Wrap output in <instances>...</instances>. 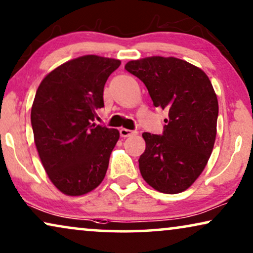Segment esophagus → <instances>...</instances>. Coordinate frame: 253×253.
Masks as SVG:
<instances>
[{"label": "esophagus", "instance_id": "esophagus-1", "mask_svg": "<svg viewBox=\"0 0 253 253\" xmlns=\"http://www.w3.org/2000/svg\"><path fill=\"white\" fill-rule=\"evenodd\" d=\"M137 132L135 130H130V129H127V128H121L120 129V136L121 137H128V136H132V135H136Z\"/></svg>", "mask_w": 253, "mask_h": 253}]
</instances>
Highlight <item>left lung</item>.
<instances>
[{"mask_svg":"<svg viewBox=\"0 0 253 253\" xmlns=\"http://www.w3.org/2000/svg\"><path fill=\"white\" fill-rule=\"evenodd\" d=\"M125 69L144 83L155 107L169 112L163 135L142 134L141 176L158 192L180 193L198 179L214 148L218 103L211 80L173 56L132 60Z\"/></svg>","mask_w":253,"mask_h":253,"instance_id":"obj_1","label":"left lung"}]
</instances>
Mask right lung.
Segmentation results:
<instances>
[{"label":"right lung","instance_id":"obj_1","mask_svg":"<svg viewBox=\"0 0 253 253\" xmlns=\"http://www.w3.org/2000/svg\"><path fill=\"white\" fill-rule=\"evenodd\" d=\"M117 59L83 55L43 77L31 109L35 143L49 180L63 194L77 197L99 186L119 130L92 124L104 106L107 79Z\"/></svg>","mask_w":253,"mask_h":253}]
</instances>
